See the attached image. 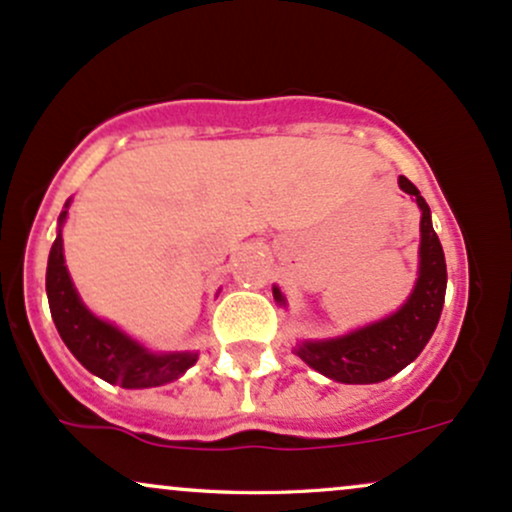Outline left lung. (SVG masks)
I'll use <instances>...</instances> for the list:
<instances>
[{
	"instance_id": "1",
	"label": "left lung",
	"mask_w": 512,
	"mask_h": 512,
	"mask_svg": "<svg viewBox=\"0 0 512 512\" xmlns=\"http://www.w3.org/2000/svg\"><path fill=\"white\" fill-rule=\"evenodd\" d=\"M401 191L416 198L421 208V271L418 283L404 307L392 317L331 341H309L295 353L309 367L343 384H372L389 380L421 355L440 321L445 302L447 266L442 244L430 222V208L418 188L399 176ZM273 297L283 304V295L273 287Z\"/></svg>"
}]
</instances>
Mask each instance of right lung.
<instances>
[{
	"mask_svg": "<svg viewBox=\"0 0 512 512\" xmlns=\"http://www.w3.org/2000/svg\"><path fill=\"white\" fill-rule=\"evenodd\" d=\"M65 217L67 210H62L60 225ZM45 290H48L50 314L65 346L86 370L101 380L120 384L125 389L162 387L181 377L198 360V353H149L116 326L94 317L79 300L67 273L65 256H62V232H57L50 249Z\"/></svg>",
	"mask_w": 512,
	"mask_h": 512,
	"instance_id": "right-lung-1",
	"label": "right lung"
}]
</instances>
